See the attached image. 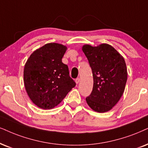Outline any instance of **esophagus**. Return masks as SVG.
Returning a JSON list of instances; mask_svg holds the SVG:
<instances>
[{"mask_svg":"<svg viewBox=\"0 0 148 148\" xmlns=\"http://www.w3.org/2000/svg\"><path fill=\"white\" fill-rule=\"evenodd\" d=\"M80 78H76V80H75V82L76 83H79V82H80Z\"/></svg>","mask_w":148,"mask_h":148,"instance_id":"obj_1","label":"esophagus"}]
</instances>
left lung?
I'll return each mask as SVG.
<instances>
[{"mask_svg":"<svg viewBox=\"0 0 148 148\" xmlns=\"http://www.w3.org/2000/svg\"><path fill=\"white\" fill-rule=\"evenodd\" d=\"M82 50L93 78V89L86 98L87 103L99 113L110 111L121 98L126 86L127 68L124 57L106 44L97 47L85 45Z\"/></svg>","mask_w":148,"mask_h":148,"instance_id":"1","label":"left lung"}]
</instances>
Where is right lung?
<instances>
[{
  "label": "right lung",
  "instance_id": "add662e5",
  "mask_svg": "<svg viewBox=\"0 0 148 148\" xmlns=\"http://www.w3.org/2000/svg\"><path fill=\"white\" fill-rule=\"evenodd\" d=\"M67 48L50 43L31 54L24 69V83L30 99L43 109L58 105L76 86L68 66L62 62Z\"/></svg>",
  "mask_w": 148,
  "mask_h": 148
}]
</instances>
